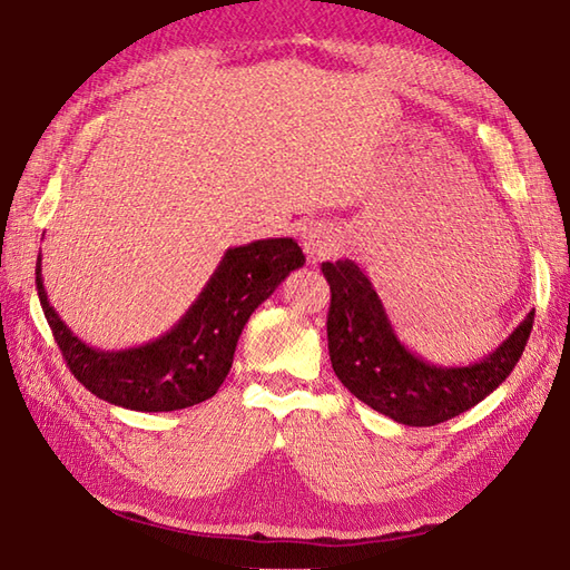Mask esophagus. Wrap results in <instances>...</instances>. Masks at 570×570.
<instances>
[{
	"mask_svg": "<svg viewBox=\"0 0 570 570\" xmlns=\"http://www.w3.org/2000/svg\"><path fill=\"white\" fill-rule=\"evenodd\" d=\"M301 243H303V249H306V255L315 262L333 257L340 249V240L335 237V233L323 223L308 225V228L301 235Z\"/></svg>",
	"mask_w": 570,
	"mask_h": 570,
	"instance_id": "34e87169",
	"label": "esophagus"
}]
</instances>
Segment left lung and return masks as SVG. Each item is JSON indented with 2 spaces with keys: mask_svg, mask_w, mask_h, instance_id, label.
<instances>
[{
  "mask_svg": "<svg viewBox=\"0 0 570 570\" xmlns=\"http://www.w3.org/2000/svg\"><path fill=\"white\" fill-rule=\"evenodd\" d=\"M327 350L337 379L356 399L407 428H432L488 399L520 362L534 311L471 364H432L395 333L372 279L352 259L325 262Z\"/></svg>",
  "mask_w": 570,
  "mask_h": 570,
  "instance_id": "1",
  "label": "left lung"
}]
</instances>
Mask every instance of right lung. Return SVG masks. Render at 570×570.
I'll use <instances>...</instances> for the list:
<instances>
[{
	"instance_id": "obj_1",
	"label": "right lung",
	"mask_w": 570,
	"mask_h": 570,
	"mask_svg": "<svg viewBox=\"0 0 570 570\" xmlns=\"http://www.w3.org/2000/svg\"><path fill=\"white\" fill-rule=\"evenodd\" d=\"M43 255L36 259V291L70 372L97 399L140 413H169L216 395L233 366L243 327L306 255L294 237H267L228 247L202 294L165 335L128 350H99L77 337L50 306Z\"/></svg>"
}]
</instances>
